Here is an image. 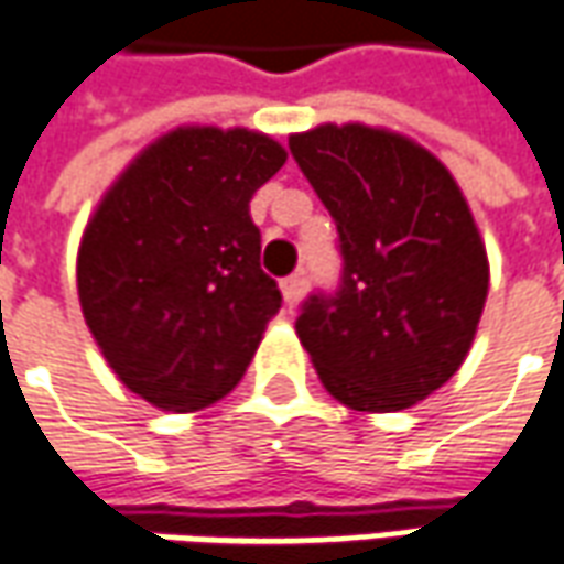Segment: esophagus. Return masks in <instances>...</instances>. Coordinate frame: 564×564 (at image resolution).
Returning <instances> with one entry per match:
<instances>
[{
  "instance_id": "esophagus-1",
  "label": "esophagus",
  "mask_w": 564,
  "mask_h": 564,
  "mask_svg": "<svg viewBox=\"0 0 564 564\" xmlns=\"http://www.w3.org/2000/svg\"><path fill=\"white\" fill-rule=\"evenodd\" d=\"M302 290H305L302 274H290V278H283L281 281V293H283V302H286V305H295V302L302 299Z\"/></svg>"
}]
</instances>
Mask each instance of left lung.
<instances>
[{"label":"left lung","instance_id":"left-lung-1","mask_svg":"<svg viewBox=\"0 0 564 564\" xmlns=\"http://www.w3.org/2000/svg\"><path fill=\"white\" fill-rule=\"evenodd\" d=\"M336 219L341 281L295 317L323 388L357 412L409 409L458 372L488 293L479 228L446 164L366 124L293 133Z\"/></svg>","mask_w":564,"mask_h":564}]
</instances>
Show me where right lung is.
Here are the masks:
<instances>
[{"instance_id": "obj_1", "label": "right lung", "mask_w": 564, "mask_h": 564, "mask_svg": "<svg viewBox=\"0 0 564 564\" xmlns=\"http://www.w3.org/2000/svg\"><path fill=\"white\" fill-rule=\"evenodd\" d=\"M286 152L247 128H176L90 216L78 302L106 364L145 403L195 412L247 372L281 290L259 269L250 198Z\"/></svg>"}]
</instances>
